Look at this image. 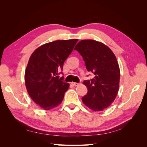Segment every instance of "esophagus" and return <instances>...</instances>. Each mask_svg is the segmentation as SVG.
I'll use <instances>...</instances> for the list:
<instances>
[{
	"instance_id": "obj_1",
	"label": "esophagus",
	"mask_w": 147,
	"mask_h": 147,
	"mask_svg": "<svg viewBox=\"0 0 147 147\" xmlns=\"http://www.w3.org/2000/svg\"><path fill=\"white\" fill-rule=\"evenodd\" d=\"M72 84H73L74 86H78V85H79V83H75V82H72Z\"/></svg>"
}]
</instances>
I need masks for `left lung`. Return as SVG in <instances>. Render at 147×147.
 <instances>
[{
  "instance_id": "obj_1",
  "label": "left lung",
  "mask_w": 147,
  "mask_h": 147,
  "mask_svg": "<svg viewBox=\"0 0 147 147\" xmlns=\"http://www.w3.org/2000/svg\"><path fill=\"white\" fill-rule=\"evenodd\" d=\"M75 50L83 57L88 72L95 77L84 81L87 94L82 99L89 109L99 112L109 107L119 90L120 70L116 56L105 44L94 40L80 41Z\"/></svg>"
}]
</instances>
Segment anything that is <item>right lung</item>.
I'll return each instance as SVG.
<instances>
[{"label": "right lung", "mask_w": 147, "mask_h": 147, "mask_svg": "<svg viewBox=\"0 0 147 147\" xmlns=\"http://www.w3.org/2000/svg\"><path fill=\"white\" fill-rule=\"evenodd\" d=\"M77 42L70 39L49 42L37 48L30 57L24 74L26 87L30 98L45 110L56 107L63 100L69 84L59 74Z\"/></svg>", "instance_id": "right-lung-1"}]
</instances>
